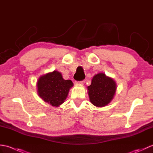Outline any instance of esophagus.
I'll return each mask as SVG.
<instances>
[{
    "label": "esophagus",
    "instance_id": "esophagus-1",
    "mask_svg": "<svg viewBox=\"0 0 153 153\" xmlns=\"http://www.w3.org/2000/svg\"><path fill=\"white\" fill-rule=\"evenodd\" d=\"M85 83V81H81V82H76V83L77 84H80V85H83L84 83Z\"/></svg>",
    "mask_w": 153,
    "mask_h": 153
}]
</instances>
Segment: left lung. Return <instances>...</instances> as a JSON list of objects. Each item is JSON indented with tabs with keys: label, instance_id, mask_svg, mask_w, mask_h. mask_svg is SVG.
<instances>
[{
	"label": "left lung",
	"instance_id": "left-lung-1",
	"mask_svg": "<svg viewBox=\"0 0 153 153\" xmlns=\"http://www.w3.org/2000/svg\"><path fill=\"white\" fill-rule=\"evenodd\" d=\"M116 83L105 74L99 73L93 76L91 84L87 87L90 102L94 106L103 107L112 101L116 91Z\"/></svg>",
	"mask_w": 153,
	"mask_h": 153
}]
</instances>
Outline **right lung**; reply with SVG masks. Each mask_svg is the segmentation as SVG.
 <instances>
[{
	"instance_id": "add662e5",
	"label": "right lung",
	"mask_w": 153,
	"mask_h": 153,
	"mask_svg": "<svg viewBox=\"0 0 153 153\" xmlns=\"http://www.w3.org/2000/svg\"><path fill=\"white\" fill-rule=\"evenodd\" d=\"M74 84L65 80L59 71L54 70L41 76L37 82L38 95L53 107H58L66 99Z\"/></svg>"
}]
</instances>
